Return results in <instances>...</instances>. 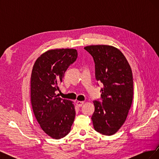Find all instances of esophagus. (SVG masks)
I'll return each mask as SVG.
<instances>
[{"mask_svg": "<svg viewBox=\"0 0 159 159\" xmlns=\"http://www.w3.org/2000/svg\"><path fill=\"white\" fill-rule=\"evenodd\" d=\"M84 103V102H81V101H77V102H76V105L79 107L82 106Z\"/></svg>", "mask_w": 159, "mask_h": 159, "instance_id": "esophagus-1", "label": "esophagus"}]
</instances>
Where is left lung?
I'll return each mask as SVG.
<instances>
[{
	"label": "left lung",
	"instance_id": "obj_1",
	"mask_svg": "<svg viewBox=\"0 0 159 159\" xmlns=\"http://www.w3.org/2000/svg\"><path fill=\"white\" fill-rule=\"evenodd\" d=\"M84 49L92 56L95 78L102 83V103L93 101L91 117L96 131L105 135L117 133L125 121L133 96L132 70L126 57L117 48L91 45Z\"/></svg>",
	"mask_w": 159,
	"mask_h": 159
}]
</instances>
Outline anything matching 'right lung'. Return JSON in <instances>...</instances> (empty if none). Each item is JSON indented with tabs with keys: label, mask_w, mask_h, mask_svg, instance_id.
Segmentation results:
<instances>
[{
	"label": "right lung",
	"mask_w": 159,
	"mask_h": 159,
	"mask_svg": "<svg viewBox=\"0 0 159 159\" xmlns=\"http://www.w3.org/2000/svg\"><path fill=\"white\" fill-rule=\"evenodd\" d=\"M77 57L75 49L49 50L38 57L33 66L30 78L33 112L43 131L55 139L70 133L75 119L73 102L57 98L56 91Z\"/></svg>",
	"instance_id": "1"
}]
</instances>
